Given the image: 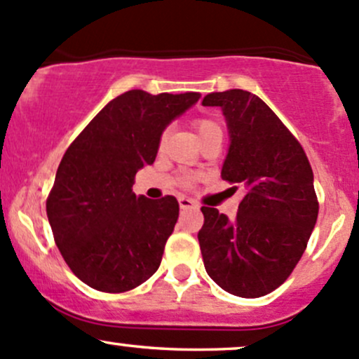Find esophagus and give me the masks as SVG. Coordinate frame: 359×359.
I'll list each match as a JSON object with an SVG mask.
<instances>
[{
	"label": "esophagus",
	"instance_id": "obj_1",
	"mask_svg": "<svg viewBox=\"0 0 359 359\" xmlns=\"http://www.w3.org/2000/svg\"><path fill=\"white\" fill-rule=\"evenodd\" d=\"M179 206H180V210H191V208H196V203L192 199L186 198V196H180Z\"/></svg>",
	"mask_w": 359,
	"mask_h": 359
}]
</instances>
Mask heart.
I'll list each match as a JSON object with an SVG mask.
<instances>
[{
	"label": "heart",
	"instance_id": "heart-1",
	"mask_svg": "<svg viewBox=\"0 0 359 359\" xmlns=\"http://www.w3.org/2000/svg\"><path fill=\"white\" fill-rule=\"evenodd\" d=\"M196 131H198L199 140H204L211 135H222V128L211 119L196 121ZM161 143H163V137H161Z\"/></svg>",
	"mask_w": 359,
	"mask_h": 359
}]
</instances>
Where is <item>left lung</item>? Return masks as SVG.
Returning <instances> with one entry per match:
<instances>
[{"label": "left lung", "instance_id": "left-lung-1", "mask_svg": "<svg viewBox=\"0 0 359 359\" xmlns=\"http://www.w3.org/2000/svg\"><path fill=\"white\" fill-rule=\"evenodd\" d=\"M203 105L219 107L226 121L230 147L222 179L243 187L233 219L201 208L204 267L235 297H264L286 281L317 223L312 167L302 144L254 93L212 92Z\"/></svg>", "mask_w": 359, "mask_h": 359}]
</instances>
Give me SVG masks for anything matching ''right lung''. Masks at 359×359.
I'll return each mask as SVG.
<instances>
[{
  "label": "right lung",
  "instance_id": "obj_1",
  "mask_svg": "<svg viewBox=\"0 0 359 359\" xmlns=\"http://www.w3.org/2000/svg\"><path fill=\"white\" fill-rule=\"evenodd\" d=\"M201 93L129 90L110 100L66 149L47 199V218L69 269L90 288L122 293L160 267L179 203L136 198L135 175L151 165L167 126Z\"/></svg>",
  "mask_w": 359,
  "mask_h": 359
}]
</instances>
